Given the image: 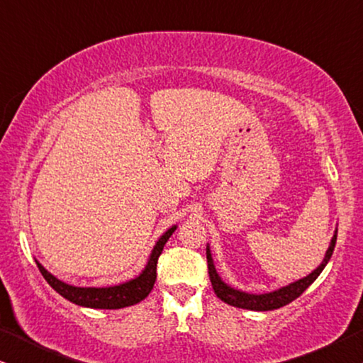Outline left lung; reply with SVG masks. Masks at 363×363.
I'll return each mask as SVG.
<instances>
[{
  "instance_id": "1",
  "label": "left lung",
  "mask_w": 363,
  "mask_h": 363,
  "mask_svg": "<svg viewBox=\"0 0 363 363\" xmlns=\"http://www.w3.org/2000/svg\"><path fill=\"white\" fill-rule=\"evenodd\" d=\"M335 241H337V235H334V238H332L330 246L325 252V257H324V261H322V264L317 267L315 271H312L309 276L302 277V279L292 282V284H289V286L281 287V289H277L274 292H267V294H259V296L236 291L228 284H225V282L221 281V277L218 276V272L215 269V264H213L210 247H206L208 274H210L213 291H215V294L220 297L223 302H226V304L235 306V307H241V309H250V311H274V309H279V307H284V306L289 304V302L297 299V297H299L302 292H304L307 287H309L312 282H314L317 277H319L322 269H324L327 262H329L332 252H334Z\"/></svg>"
}]
</instances>
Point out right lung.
I'll list each match as a JSON object with an SVG mask.
<instances>
[{
    "label": "right lung",
    "mask_w": 363,
    "mask_h": 363,
    "mask_svg": "<svg viewBox=\"0 0 363 363\" xmlns=\"http://www.w3.org/2000/svg\"><path fill=\"white\" fill-rule=\"evenodd\" d=\"M177 230V226H173L163 235L160 240L157 241L155 247H153L150 259H148L145 269L142 271V274L135 277V279L123 282V284L112 286V287H74L69 286L66 282L59 281L57 277H54L51 272H48L44 267L38 262L39 271L44 276V279L48 281V284L52 287L54 291L59 292L62 297H66L67 301L74 302L77 306L84 307H92V309H122V307H128L137 304L145 299L153 289L157 279V262L160 257L163 246L168 241V238L172 236V233Z\"/></svg>",
    "instance_id": "obj_1"
}]
</instances>
